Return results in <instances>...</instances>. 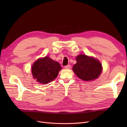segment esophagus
Wrapping results in <instances>:
<instances>
[{
    "label": "esophagus",
    "instance_id": "34e87169",
    "mask_svg": "<svg viewBox=\"0 0 127 127\" xmlns=\"http://www.w3.org/2000/svg\"><path fill=\"white\" fill-rule=\"evenodd\" d=\"M70 64H68V65H67V66H64V68L65 69H69L70 68Z\"/></svg>",
    "mask_w": 127,
    "mask_h": 127
}]
</instances>
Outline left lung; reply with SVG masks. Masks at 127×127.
Returning <instances> with one entry per match:
<instances>
[{"mask_svg":"<svg viewBox=\"0 0 127 127\" xmlns=\"http://www.w3.org/2000/svg\"><path fill=\"white\" fill-rule=\"evenodd\" d=\"M77 63L72 70L77 76L85 81H91L96 79L102 72V65L97 59L80 55L76 58Z\"/></svg>","mask_w":127,"mask_h":127,"instance_id":"obj_1","label":"left lung"}]
</instances>
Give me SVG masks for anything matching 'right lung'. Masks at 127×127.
Returning a JSON list of instances; mask_svg holds the SVG:
<instances>
[{
  "mask_svg": "<svg viewBox=\"0 0 127 127\" xmlns=\"http://www.w3.org/2000/svg\"><path fill=\"white\" fill-rule=\"evenodd\" d=\"M61 68L58 63L46 56L34 63L32 72L34 78L36 79L37 82L45 84L54 80Z\"/></svg>",
  "mask_w": 127,
  "mask_h": 127,
  "instance_id": "1",
  "label": "right lung"
}]
</instances>
